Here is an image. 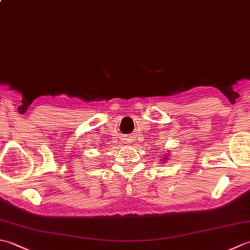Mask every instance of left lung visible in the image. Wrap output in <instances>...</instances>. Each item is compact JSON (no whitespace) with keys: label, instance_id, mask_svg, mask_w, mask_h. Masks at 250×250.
<instances>
[{"label":"left lung","instance_id":"1","mask_svg":"<svg viewBox=\"0 0 250 250\" xmlns=\"http://www.w3.org/2000/svg\"><path fill=\"white\" fill-rule=\"evenodd\" d=\"M168 153V152H167ZM167 153H166V155H164L163 157H162V159H161V163H164V162H167V159H168V157H169V155H167Z\"/></svg>","mask_w":250,"mask_h":250}]
</instances>
